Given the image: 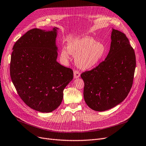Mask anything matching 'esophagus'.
I'll return each mask as SVG.
<instances>
[{
  "label": "esophagus",
  "instance_id": "34e87169",
  "mask_svg": "<svg viewBox=\"0 0 146 146\" xmlns=\"http://www.w3.org/2000/svg\"><path fill=\"white\" fill-rule=\"evenodd\" d=\"M80 73L78 71H77V70H75V71H74V78H77L80 77Z\"/></svg>",
  "mask_w": 146,
  "mask_h": 146
}]
</instances>
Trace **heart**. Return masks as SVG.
<instances>
[{
    "label": "heart",
    "instance_id": "obj_1",
    "mask_svg": "<svg viewBox=\"0 0 146 146\" xmlns=\"http://www.w3.org/2000/svg\"><path fill=\"white\" fill-rule=\"evenodd\" d=\"M106 53L104 44L96 42L90 36L70 40L68 48L63 47L61 50V57L68 60L70 55L77 56L75 62L81 69H89L96 66Z\"/></svg>",
    "mask_w": 146,
    "mask_h": 146
}]
</instances>
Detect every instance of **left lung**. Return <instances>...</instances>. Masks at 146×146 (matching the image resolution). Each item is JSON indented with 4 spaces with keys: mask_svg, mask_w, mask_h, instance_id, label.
<instances>
[{
    "mask_svg": "<svg viewBox=\"0 0 146 146\" xmlns=\"http://www.w3.org/2000/svg\"><path fill=\"white\" fill-rule=\"evenodd\" d=\"M110 50L104 61L81 75L86 104L104 111L121 103L132 86L136 66L135 51L125 34L113 29Z\"/></svg>",
    "mask_w": 146,
    "mask_h": 146,
    "instance_id": "1",
    "label": "left lung"
}]
</instances>
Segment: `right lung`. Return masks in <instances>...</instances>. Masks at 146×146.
<instances>
[{
    "label": "right lung",
    "instance_id": "1",
    "mask_svg": "<svg viewBox=\"0 0 146 146\" xmlns=\"http://www.w3.org/2000/svg\"><path fill=\"white\" fill-rule=\"evenodd\" d=\"M33 29L17 40L11 57L10 75L20 98L41 113L59 107L73 71L57 62V30Z\"/></svg>",
    "mask_w": 146,
    "mask_h": 146
}]
</instances>
